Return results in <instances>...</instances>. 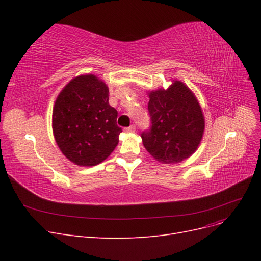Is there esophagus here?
Masks as SVG:
<instances>
[{"label":"esophagus","instance_id":"1","mask_svg":"<svg viewBox=\"0 0 261 261\" xmlns=\"http://www.w3.org/2000/svg\"><path fill=\"white\" fill-rule=\"evenodd\" d=\"M135 129H136L135 126L132 125V126H129V127L125 128V132H126V133H132V132H135Z\"/></svg>","mask_w":261,"mask_h":261}]
</instances>
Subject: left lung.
<instances>
[{
  "mask_svg": "<svg viewBox=\"0 0 261 261\" xmlns=\"http://www.w3.org/2000/svg\"><path fill=\"white\" fill-rule=\"evenodd\" d=\"M151 128L141 134L144 147L156 161L179 163L200 145L204 116L194 92L179 81L168 89L148 92Z\"/></svg>",
  "mask_w": 261,
  "mask_h": 261,
  "instance_id": "left-lung-1",
  "label": "left lung"
}]
</instances>
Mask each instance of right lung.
Wrapping results in <instances>:
<instances>
[{
  "instance_id": "right-lung-1",
  "label": "right lung",
  "mask_w": 261,
  "mask_h": 261,
  "mask_svg": "<svg viewBox=\"0 0 261 261\" xmlns=\"http://www.w3.org/2000/svg\"><path fill=\"white\" fill-rule=\"evenodd\" d=\"M117 111L109 105L107 84L92 74L73 78L55 100L52 129L69 161L80 167L103 162L118 144L122 128Z\"/></svg>"
}]
</instances>
